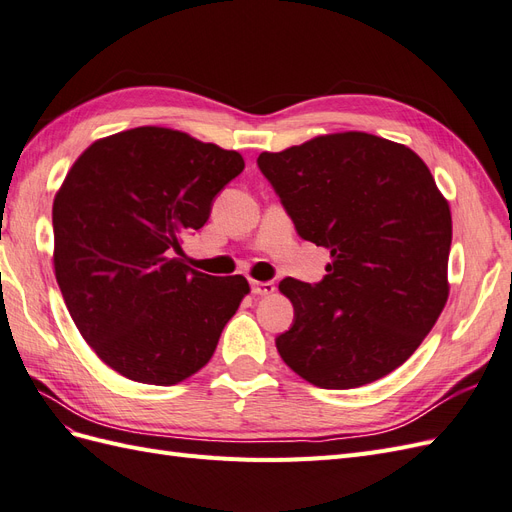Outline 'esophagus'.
Segmentation results:
<instances>
[{
    "mask_svg": "<svg viewBox=\"0 0 512 512\" xmlns=\"http://www.w3.org/2000/svg\"><path fill=\"white\" fill-rule=\"evenodd\" d=\"M250 286H252V292H254V294H260V297H265V294H273V292H275L273 282H258V280H252Z\"/></svg>",
    "mask_w": 512,
    "mask_h": 512,
    "instance_id": "1",
    "label": "esophagus"
}]
</instances>
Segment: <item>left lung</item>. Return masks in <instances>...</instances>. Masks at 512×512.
Here are the masks:
<instances>
[{"instance_id":"1","label":"left lung","mask_w":512,"mask_h":512,"mask_svg":"<svg viewBox=\"0 0 512 512\" xmlns=\"http://www.w3.org/2000/svg\"><path fill=\"white\" fill-rule=\"evenodd\" d=\"M260 173L305 241L331 250L318 284L280 282L292 327L277 352L320 389H356L406 363L448 299L451 209L425 162L365 132L260 153Z\"/></svg>"}]
</instances>
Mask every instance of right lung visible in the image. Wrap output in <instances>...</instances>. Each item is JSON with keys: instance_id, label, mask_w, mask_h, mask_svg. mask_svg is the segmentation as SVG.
<instances>
[{"instance_id": "1", "label": "right lung", "mask_w": 512, "mask_h": 512, "mask_svg": "<svg viewBox=\"0 0 512 512\" xmlns=\"http://www.w3.org/2000/svg\"><path fill=\"white\" fill-rule=\"evenodd\" d=\"M237 151L143 126L83 151L53 203L55 277L85 342L117 374L170 386L205 367L250 292L175 256L203 228Z\"/></svg>"}]
</instances>
